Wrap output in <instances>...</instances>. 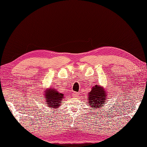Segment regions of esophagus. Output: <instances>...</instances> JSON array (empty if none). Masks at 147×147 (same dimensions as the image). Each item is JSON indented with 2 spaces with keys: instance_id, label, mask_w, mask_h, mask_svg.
<instances>
[{
  "instance_id": "34e87169",
  "label": "esophagus",
  "mask_w": 147,
  "mask_h": 147,
  "mask_svg": "<svg viewBox=\"0 0 147 147\" xmlns=\"http://www.w3.org/2000/svg\"><path fill=\"white\" fill-rule=\"evenodd\" d=\"M73 95H74V97H79L80 93H78V92H74L73 93Z\"/></svg>"
}]
</instances>
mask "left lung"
<instances>
[{
	"label": "left lung",
	"mask_w": 147,
	"mask_h": 147,
	"mask_svg": "<svg viewBox=\"0 0 147 147\" xmlns=\"http://www.w3.org/2000/svg\"><path fill=\"white\" fill-rule=\"evenodd\" d=\"M107 96L108 92L105 90V88L96 84L88 94V105L95 109L104 107L105 102L107 101Z\"/></svg>",
	"instance_id": "1"
}]
</instances>
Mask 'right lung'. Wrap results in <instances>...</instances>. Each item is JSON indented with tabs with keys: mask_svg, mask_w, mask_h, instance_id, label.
<instances>
[{
	"mask_svg": "<svg viewBox=\"0 0 147 147\" xmlns=\"http://www.w3.org/2000/svg\"><path fill=\"white\" fill-rule=\"evenodd\" d=\"M44 99L46 104L50 109H57L60 107L61 103H63L64 94L57 91L55 88H50L44 91Z\"/></svg>",
	"mask_w": 147,
	"mask_h": 147,
	"instance_id": "obj_1",
	"label": "right lung"
}]
</instances>
